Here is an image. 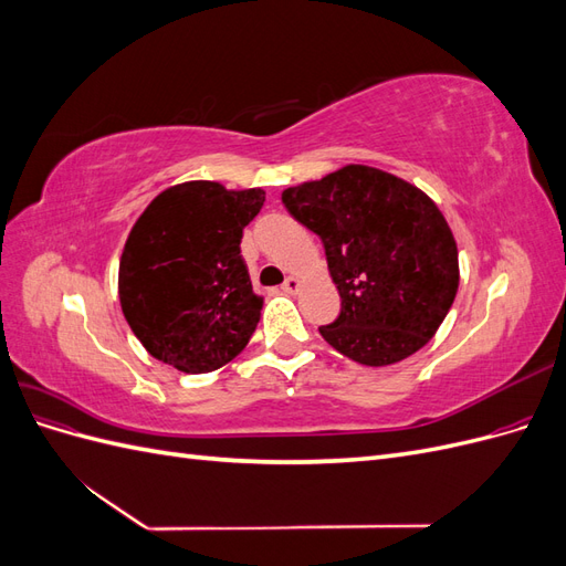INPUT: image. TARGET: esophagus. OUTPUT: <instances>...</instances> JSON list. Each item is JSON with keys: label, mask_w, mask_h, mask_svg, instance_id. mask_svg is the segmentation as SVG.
Instances as JSON below:
<instances>
[{"label": "esophagus", "mask_w": 566, "mask_h": 566, "mask_svg": "<svg viewBox=\"0 0 566 566\" xmlns=\"http://www.w3.org/2000/svg\"><path fill=\"white\" fill-rule=\"evenodd\" d=\"M281 290H283V293H287V295H295L297 290H300V279H295V276L285 279V283L281 285Z\"/></svg>", "instance_id": "34e87169"}]
</instances>
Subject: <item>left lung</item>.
Segmentation results:
<instances>
[{"instance_id": "obj_1", "label": "left lung", "mask_w": 566, "mask_h": 566, "mask_svg": "<svg viewBox=\"0 0 566 566\" xmlns=\"http://www.w3.org/2000/svg\"><path fill=\"white\" fill-rule=\"evenodd\" d=\"M283 205L325 248L339 316L318 333L364 366L416 354L458 293V250L447 219L416 186L349 165L285 188Z\"/></svg>"}]
</instances>
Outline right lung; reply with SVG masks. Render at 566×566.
<instances>
[{
    "instance_id": "right-lung-1",
    "label": "right lung",
    "mask_w": 566,
    "mask_h": 566,
    "mask_svg": "<svg viewBox=\"0 0 566 566\" xmlns=\"http://www.w3.org/2000/svg\"><path fill=\"white\" fill-rule=\"evenodd\" d=\"M262 205V188L188 181L163 191L134 224L119 260V304L158 361L210 373L250 342L262 300L252 293L241 238Z\"/></svg>"
}]
</instances>
